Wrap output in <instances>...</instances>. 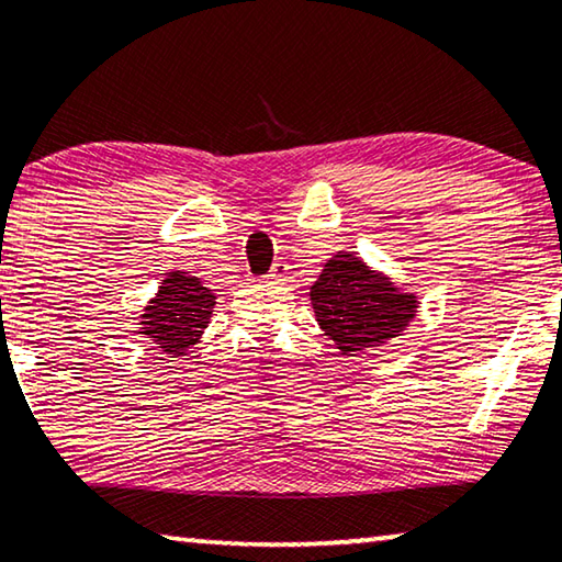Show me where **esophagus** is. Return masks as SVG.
Segmentation results:
<instances>
[{"instance_id":"34e87169","label":"esophagus","mask_w":562,"mask_h":562,"mask_svg":"<svg viewBox=\"0 0 562 562\" xmlns=\"http://www.w3.org/2000/svg\"><path fill=\"white\" fill-rule=\"evenodd\" d=\"M288 272H290V267H288V262H274L272 265V270H270V274H267V280H272V282H282L284 278H288Z\"/></svg>"}]
</instances>
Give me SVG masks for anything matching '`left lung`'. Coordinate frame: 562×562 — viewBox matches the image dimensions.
<instances>
[{"label":"left lung","instance_id":"8db88e82","mask_svg":"<svg viewBox=\"0 0 562 562\" xmlns=\"http://www.w3.org/2000/svg\"><path fill=\"white\" fill-rule=\"evenodd\" d=\"M317 325L340 355L358 358L397 340L417 315L420 297L355 252H337L310 288Z\"/></svg>","mask_w":562,"mask_h":562}]
</instances>
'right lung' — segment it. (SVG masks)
<instances>
[{"label":"right lung","instance_id":"1","mask_svg":"<svg viewBox=\"0 0 562 562\" xmlns=\"http://www.w3.org/2000/svg\"><path fill=\"white\" fill-rule=\"evenodd\" d=\"M215 300V292L204 288L194 274L184 270L167 272L155 297L142 310L137 333L167 358H184L207 329Z\"/></svg>","mask_w":562,"mask_h":562}]
</instances>
